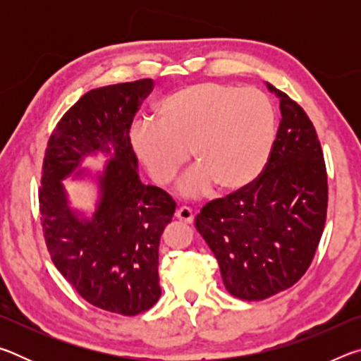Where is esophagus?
I'll list each match as a JSON object with an SVG mask.
<instances>
[{
	"mask_svg": "<svg viewBox=\"0 0 361 361\" xmlns=\"http://www.w3.org/2000/svg\"><path fill=\"white\" fill-rule=\"evenodd\" d=\"M175 216L183 223H192L194 221V212L191 209H188V207H180V209L176 210Z\"/></svg>",
	"mask_w": 361,
	"mask_h": 361,
	"instance_id": "1",
	"label": "esophagus"
}]
</instances>
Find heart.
Listing matches in <instances>:
<instances>
[{"label": "heart", "mask_w": 361, "mask_h": 361, "mask_svg": "<svg viewBox=\"0 0 361 361\" xmlns=\"http://www.w3.org/2000/svg\"><path fill=\"white\" fill-rule=\"evenodd\" d=\"M277 137V113L269 95L223 82L186 85L159 103L156 122H138L132 148L151 180L166 186L188 162L197 164L180 183L186 195L216 186L240 192L264 172Z\"/></svg>", "instance_id": "obj_1"}]
</instances>
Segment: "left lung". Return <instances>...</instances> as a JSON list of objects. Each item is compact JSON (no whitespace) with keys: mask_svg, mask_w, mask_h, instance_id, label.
I'll return each instance as SVG.
<instances>
[{"mask_svg":"<svg viewBox=\"0 0 361 361\" xmlns=\"http://www.w3.org/2000/svg\"><path fill=\"white\" fill-rule=\"evenodd\" d=\"M267 87L280 99L282 121L264 172L195 216L226 290L243 301L295 285L312 262L326 221L328 176L315 127L295 100Z\"/></svg>","mask_w":361,"mask_h":361,"instance_id":"1","label":"left lung"}]
</instances>
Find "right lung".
I'll return each instance as SVG.
<instances>
[{"instance_id": "right-lung-1", "label": "right lung", "mask_w": 361, "mask_h": 361, "mask_svg": "<svg viewBox=\"0 0 361 361\" xmlns=\"http://www.w3.org/2000/svg\"><path fill=\"white\" fill-rule=\"evenodd\" d=\"M152 79L84 94L51 133L42 161L41 226L52 262L79 296L95 307L138 315L161 296L159 243L175 213L161 188L143 185L130 143V126ZM114 157L101 177V202L92 220L68 207L59 183L97 150Z\"/></svg>"}]
</instances>
